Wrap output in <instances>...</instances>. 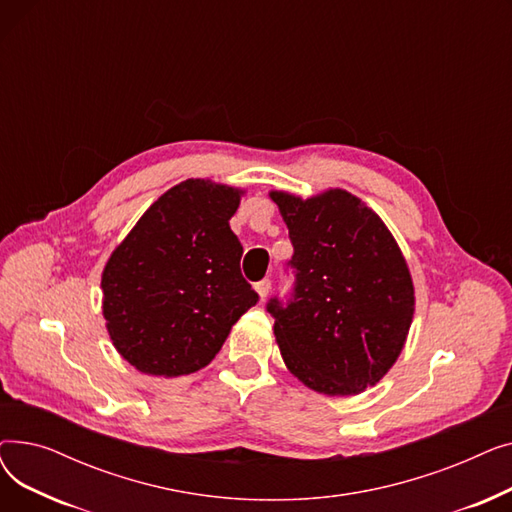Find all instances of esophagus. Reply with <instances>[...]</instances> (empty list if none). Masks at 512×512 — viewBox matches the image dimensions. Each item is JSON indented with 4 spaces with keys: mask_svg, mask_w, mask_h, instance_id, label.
<instances>
[{
    "mask_svg": "<svg viewBox=\"0 0 512 512\" xmlns=\"http://www.w3.org/2000/svg\"><path fill=\"white\" fill-rule=\"evenodd\" d=\"M255 290H257V294H259V299L263 301V299L267 297V294H270V290H272V282L265 278V280H261V282L255 284Z\"/></svg>",
    "mask_w": 512,
    "mask_h": 512,
    "instance_id": "1",
    "label": "esophagus"
}]
</instances>
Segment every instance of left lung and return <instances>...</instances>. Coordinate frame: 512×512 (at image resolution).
<instances>
[{
	"instance_id": "1",
	"label": "left lung",
	"mask_w": 512,
	"mask_h": 512,
	"mask_svg": "<svg viewBox=\"0 0 512 512\" xmlns=\"http://www.w3.org/2000/svg\"><path fill=\"white\" fill-rule=\"evenodd\" d=\"M270 197L288 226L297 272L288 303H267L282 359L319 394H361L407 342L415 313L409 265L380 215L342 188Z\"/></svg>"
}]
</instances>
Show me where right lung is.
<instances>
[{
	"label": "right lung",
	"instance_id": "obj_1",
	"mask_svg": "<svg viewBox=\"0 0 512 512\" xmlns=\"http://www.w3.org/2000/svg\"><path fill=\"white\" fill-rule=\"evenodd\" d=\"M242 195L188 178L161 195L107 259L105 328L134 369L164 378L203 369L259 301L240 274L242 245L230 230Z\"/></svg>",
	"mask_w": 512,
	"mask_h": 512
}]
</instances>
